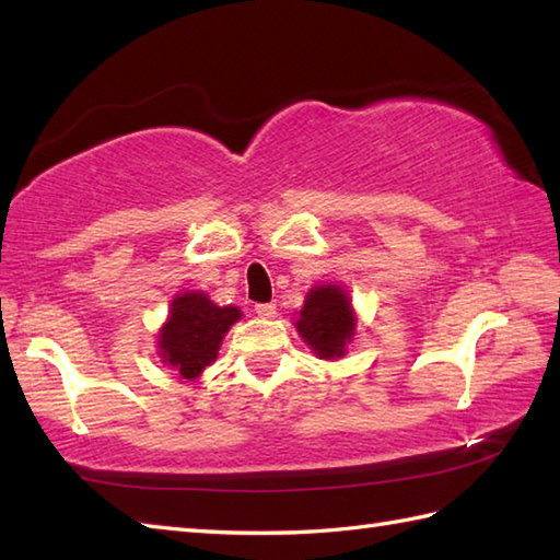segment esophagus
Instances as JSON below:
<instances>
[{
    "instance_id": "1",
    "label": "esophagus",
    "mask_w": 560,
    "mask_h": 560,
    "mask_svg": "<svg viewBox=\"0 0 560 560\" xmlns=\"http://www.w3.org/2000/svg\"><path fill=\"white\" fill-rule=\"evenodd\" d=\"M255 313L259 315V317H273L277 315V303H257L255 305Z\"/></svg>"
}]
</instances>
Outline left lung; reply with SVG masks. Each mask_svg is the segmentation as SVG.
I'll return each instance as SVG.
<instances>
[{"label": "left lung", "mask_w": 560, "mask_h": 560, "mask_svg": "<svg viewBox=\"0 0 560 560\" xmlns=\"http://www.w3.org/2000/svg\"><path fill=\"white\" fill-rule=\"evenodd\" d=\"M293 325L317 359L337 361L349 351L359 319L347 289L339 283H319L307 291Z\"/></svg>", "instance_id": "8db88e82"}]
</instances>
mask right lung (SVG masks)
I'll list each match as a JSON object with an SVG mask.
<instances>
[{"label":"right lung","mask_w":560,"mask_h":560,"mask_svg":"<svg viewBox=\"0 0 560 560\" xmlns=\"http://www.w3.org/2000/svg\"><path fill=\"white\" fill-rule=\"evenodd\" d=\"M241 317V307L217 305L205 291L175 293L156 341L163 365H171L185 383H195L217 361L223 337Z\"/></svg>","instance_id":"obj_1"}]
</instances>
